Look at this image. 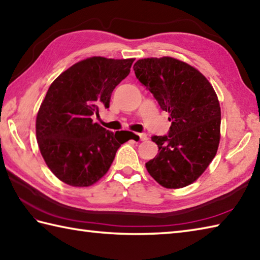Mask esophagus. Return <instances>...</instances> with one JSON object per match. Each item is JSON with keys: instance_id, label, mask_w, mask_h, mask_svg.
<instances>
[{"instance_id": "34e87169", "label": "esophagus", "mask_w": 260, "mask_h": 260, "mask_svg": "<svg viewBox=\"0 0 260 260\" xmlns=\"http://www.w3.org/2000/svg\"><path fill=\"white\" fill-rule=\"evenodd\" d=\"M137 136L139 137V139H140L141 141L147 140V135H146V134H137Z\"/></svg>"}]
</instances>
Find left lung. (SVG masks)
Returning <instances> with one entry per match:
<instances>
[{
  "mask_svg": "<svg viewBox=\"0 0 260 260\" xmlns=\"http://www.w3.org/2000/svg\"><path fill=\"white\" fill-rule=\"evenodd\" d=\"M137 79L169 112V135L153 136L158 154L146 163L155 181L168 189L194 182L217 153L221 107L213 86L196 68L170 56L138 60Z\"/></svg>",
  "mask_w": 260,
  "mask_h": 260,
  "instance_id": "obj_1",
  "label": "left lung"
}]
</instances>
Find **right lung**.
Here are the masks:
<instances>
[{
    "mask_svg": "<svg viewBox=\"0 0 260 260\" xmlns=\"http://www.w3.org/2000/svg\"><path fill=\"white\" fill-rule=\"evenodd\" d=\"M134 61L86 58L48 88L36 117V138L48 169L62 182L72 187L96 183L109 171L116 150L134 135L113 134L91 119L100 107L109 109L112 91L129 75Z\"/></svg>",
    "mask_w": 260,
    "mask_h": 260,
    "instance_id": "right-lung-1",
    "label": "right lung"
}]
</instances>
